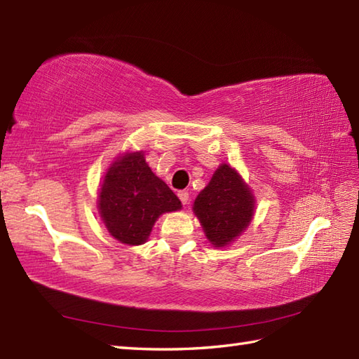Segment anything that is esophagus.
<instances>
[{
    "mask_svg": "<svg viewBox=\"0 0 359 359\" xmlns=\"http://www.w3.org/2000/svg\"><path fill=\"white\" fill-rule=\"evenodd\" d=\"M177 196H179V199H180L182 203H184V205L188 203V199H189V193L188 191H179Z\"/></svg>",
    "mask_w": 359,
    "mask_h": 359,
    "instance_id": "1",
    "label": "esophagus"
}]
</instances>
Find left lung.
Instances as JSON below:
<instances>
[{"label": "left lung", "instance_id": "obj_1", "mask_svg": "<svg viewBox=\"0 0 359 359\" xmlns=\"http://www.w3.org/2000/svg\"><path fill=\"white\" fill-rule=\"evenodd\" d=\"M193 210L210 243L226 247L250 225L255 197L239 172L222 163L196 197Z\"/></svg>", "mask_w": 359, "mask_h": 359}]
</instances>
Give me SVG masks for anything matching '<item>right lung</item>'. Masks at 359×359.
<instances>
[{
    "instance_id": "obj_1",
    "label": "right lung",
    "mask_w": 359,
    "mask_h": 359,
    "mask_svg": "<svg viewBox=\"0 0 359 359\" xmlns=\"http://www.w3.org/2000/svg\"><path fill=\"white\" fill-rule=\"evenodd\" d=\"M182 208L179 197L151 171L143 151L118 156L98 194V212L114 239L142 245L163 212Z\"/></svg>"
}]
</instances>
